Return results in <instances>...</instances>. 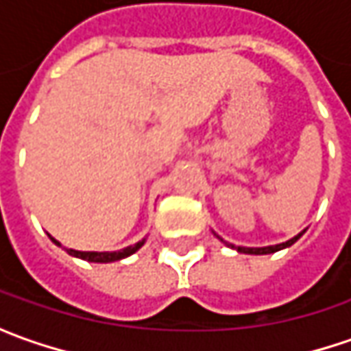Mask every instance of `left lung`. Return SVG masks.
Wrapping results in <instances>:
<instances>
[{
  "instance_id": "left-lung-1",
  "label": "left lung",
  "mask_w": 351,
  "mask_h": 351,
  "mask_svg": "<svg viewBox=\"0 0 351 351\" xmlns=\"http://www.w3.org/2000/svg\"><path fill=\"white\" fill-rule=\"evenodd\" d=\"M303 236V232H299L297 236H293L291 240H287V242H283V244H276V246H265V248H244V246H234V244H226V246H230V248L238 250V252H242V254H256V256H260V254H274V252H277V250H283L287 248V246H291V244H295L299 238Z\"/></svg>"
}]
</instances>
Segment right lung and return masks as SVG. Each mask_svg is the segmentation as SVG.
I'll use <instances>...</instances> for the list:
<instances>
[{
	"instance_id": "right-lung-1",
	"label": "right lung",
	"mask_w": 351,
	"mask_h": 351,
	"mask_svg": "<svg viewBox=\"0 0 351 351\" xmlns=\"http://www.w3.org/2000/svg\"><path fill=\"white\" fill-rule=\"evenodd\" d=\"M50 240H52L56 246H62L60 242H58V240H54L52 236H50ZM142 244H144V240L136 242V244H132V246H127V248L119 250V252H80V250H72V248H66V252H68L70 256L82 258V260H88V262L109 263V262H119V260H123V258H128L130 254H134L136 250H141Z\"/></svg>"
}]
</instances>
